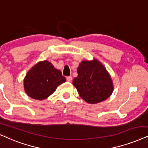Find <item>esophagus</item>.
<instances>
[{
    "mask_svg": "<svg viewBox=\"0 0 148 148\" xmlns=\"http://www.w3.org/2000/svg\"><path fill=\"white\" fill-rule=\"evenodd\" d=\"M66 79H67V81L68 82H71L72 80V76H68V77L66 78Z\"/></svg>",
    "mask_w": 148,
    "mask_h": 148,
    "instance_id": "34e87169",
    "label": "esophagus"
}]
</instances>
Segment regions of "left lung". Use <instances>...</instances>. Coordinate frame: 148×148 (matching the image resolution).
Masks as SVG:
<instances>
[{"instance_id":"1","label":"left lung","mask_w":148,"mask_h":148,"mask_svg":"<svg viewBox=\"0 0 148 148\" xmlns=\"http://www.w3.org/2000/svg\"><path fill=\"white\" fill-rule=\"evenodd\" d=\"M77 72L78 76L74 78L72 84L80 97L88 103H100L112 94L114 85L111 76L97 59L82 61Z\"/></svg>"}]
</instances>
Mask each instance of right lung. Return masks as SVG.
Here are the masks:
<instances>
[{
	"label": "right lung",
	"mask_w": 148,
	"mask_h": 148,
	"mask_svg": "<svg viewBox=\"0 0 148 148\" xmlns=\"http://www.w3.org/2000/svg\"><path fill=\"white\" fill-rule=\"evenodd\" d=\"M66 81L62 72L50 62L40 61L27 72L23 79V88L29 97L43 100L53 93L58 86Z\"/></svg>",
	"instance_id": "1"
}]
</instances>
